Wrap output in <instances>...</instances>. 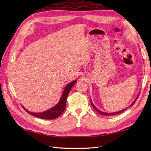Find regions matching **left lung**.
<instances>
[{"mask_svg": "<svg viewBox=\"0 0 151 151\" xmlns=\"http://www.w3.org/2000/svg\"><path fill=\"white\" fill-rule=\"evenodd\" d=\"M138 97H139V95H137V98L135 99V101H134L132 103V104H131V106H132V105H134V104L136 102V100L137 99V98H138ZM91 106H93V108L95 110L97 111H98L99 114H101V115H116V114H120V113H121V112H123V111H124L125 110H126V108L125 109H123V110H120V111H117V112H115V113H105V112H103V111H100L99 110H98V109L96 108L95 106H94V104H93V102H92V101H91Z\"/></svg>", "mask_w": 151, "mask_h": 151, "instance_id": "left-lung-1", "label": "left lung"}]
</instances>
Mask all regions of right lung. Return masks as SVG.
<instances>
[{
  "label": "right lung",
  "mask_w": 151,
  "mask_h": 151,
  "mask_svg": "<svg viewBox=\"0 0 151 151\" xmlns=\"http://www.w3.org/2000/svg\"><path fill=\"white\" fill-rule=\"evenodd\" d=\"M76 82H77L76 81H72L65 86V88L63 90V94L62 95V97H61L58 103L56 106H54L52 108L49 109V110H48L44 112H41V113H32V112H30L27 110V109H25L23 106H22V108L24 109L25 111H27V113L38 118L43 119H56L63 113L64 110H65L67 96L69 95V93L70 92V89L72 88L74 84H76Z\"/></svg>",
  "instance_id": "right-lung-1"
}]
</instances>
